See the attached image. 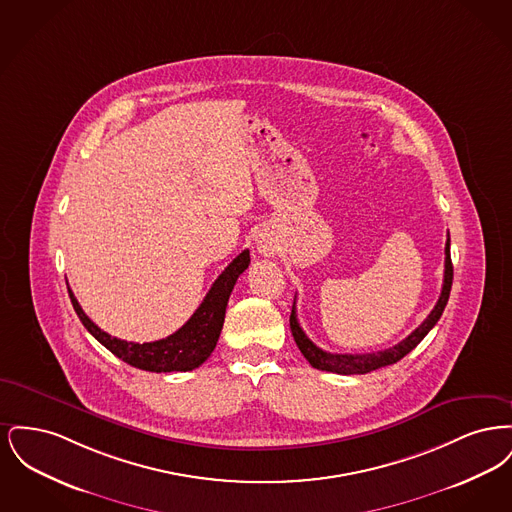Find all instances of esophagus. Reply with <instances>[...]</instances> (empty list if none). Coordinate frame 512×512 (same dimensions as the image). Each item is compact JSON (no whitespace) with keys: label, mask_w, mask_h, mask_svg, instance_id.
<instances>
[{"label":"esophagus","mask_w":512,"mask_h":512,"mask_svg":"<svg viewBox=\"0 0 512 512\" xmlns=\"http://www.w3.org/2000/svg\"><path fill=\"white\" fill-rule=\"evenodd\" d=\"M257 251L261 253V255H265V257H270V255H274V251H276V244H274V240L267 236V234H261L259 238H257Z\"/></svg>","instance_id":"obj_1"}]
</instances>
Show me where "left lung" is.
Returning <instances> with one entry per match:
<instances>
[{
	"instance_id": "obj_1",
	"label": "left lung",
	"mask_w": 512,
	"mask_h": 512,
	"mask_svg": "<svg viewBox=\"0 0 512 512\" xmlns=\"http://www.w3.org/2000/svg\"><path fill=\"white\" fill-rule=\"evenodd\" d=\"M449 234H447V242H445V272H443V288L439 293L438 303L432 309V313L426 317V320L411 332L403 341H399L397 345H393L390 349L384 351H376V353H363V355H340V353H328L324 349L317 347L313 341L307 338V334L303 332V328L299 326L297 313H295V301H293L292 315H290V328H292L293 340L297 343L299 351L303 353V357L311 363L313 368L318 370H326V372H336V374H366L372 370H378L382 366L393 365L397 361H401L407 353H411L414 347L420 341L426 338V334L438 324L439 317L449 301V293H451V284H453V263H451V251H449Z\"/></svg>"
}]
</instances>
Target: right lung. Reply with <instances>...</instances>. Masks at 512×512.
I'll use <instances>...</instances> for the list:
<instances>
[{
	"mask_svg": "<svg viewBox=\"0 0 512 512\" xmlns=\"http://www.w3.org/2000/svg\"><path fill=\"white\" fill-rule=\"evenodd\" d=\"M249 261V249H245L222 270L190 320L165 340L134 343L113 338L82 311L71 288L69 295L84 328L124 363L147 372H188L203 365L211 357L224 324L228 297L234 290L238 276L249 267Z\"/></svg>",
	"mask_w": 512,
	"mask_h": 512,
	"instance_id": "1",
	"label": "right lung"
}]
</instances>
